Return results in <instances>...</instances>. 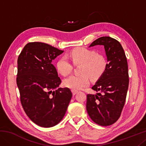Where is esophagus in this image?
Returning <instances> with one entry per match:
<instances>
[{
    "label": "esophagus",
    "instance_id": "34e87169",
    "mask_svg": "<svg viewBox=\"0 0 146 146\" xmlns=\"http://www.w3.org/2000/svg\"><path fill=\"white\" fill-rule=\"evenodd\" d=\"M71 92H72L73 95H76V93H78V91L77 90H71Z\"/></svg>",
    "mask_w": 146,
    "mask_h": 146
}]
</instances>
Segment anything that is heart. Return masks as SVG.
<instances>
[{
  "instance_id": "1",
  "label": "heart",
  "mask_w": 146,
  "mask_h": 146,
  "mask_svg": "<svg viewBox=\"0 0 146 146\" xmlns=\"http://www.w3.org/2000/svg\"><path fill=\"white\" fill-rule=\"evenodd\" d=\"M69 56L74 64H82L81 75H71L64 80V85L72 90H80L90 84L89 76L92 80H97L103 75L107 68L106 57L97 54L93 49L78 47L71 50ZM58 72L63 76L69 75L72 71L73 66L66 56H61L56 63Z\"/></svg>"
}]
</instances>
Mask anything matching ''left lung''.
<instances>
[{
	"label": "left lung",
	"instance_id": "obj_1",
	"mask_svg": "<svg viewBox=\"0 0 146 146\" xmlns=\"http://www.w3.org/2000/svg\"><path fill=\"white\" fill-rule=\"evenodd\" d=\"M104 46L108 65L103 75L92 87L98 92L87 95L86 110L94 122L108 126L117 122L126 98L129 75L127 58L122 45L110 36H102L90 47Z\"/></svg>",
	"mask_w": 146,
	"mask_h": 146
}]
</instances>
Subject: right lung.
I'll return each instance as SVG.
<instances>
[{"mask_svg":"<svg viewBox=\"0 0 146 146\" xmlns=\"http://www.w3.org/2000/svg\"><path fill=\"white\" fill-rule=\"evenodd\" d=\"M64 51L48 44L35 42L24 46L17 60V84L24 111L30 120L43 127L60 122L72 97L61 83L52 60Z\"/></svg>","mask_w":146,"mask_h":146,"instance_id":"right-lung-1","label":"right lung"}]
</instances>
